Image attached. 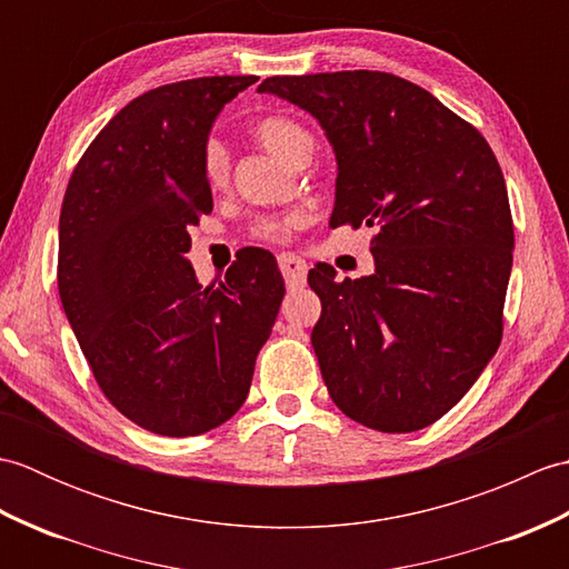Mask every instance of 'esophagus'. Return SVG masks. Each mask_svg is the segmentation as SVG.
<instances>
[{"label":"esophagus","mask_w":569,"mask_h":569,"mask_svg":"<svg viewBox=\"0 0 569 569\" xmlns=\"http://www.w3.org/2000/svg\"><path fill=\"white\" fill-rule=\"evenodd\" d=\"M278 269H281L288 288H303L306 286L308 263H306V259H300L298 253H281V257H278Z\"/></svg>","instance_id":"obj_1"}]
</instances>
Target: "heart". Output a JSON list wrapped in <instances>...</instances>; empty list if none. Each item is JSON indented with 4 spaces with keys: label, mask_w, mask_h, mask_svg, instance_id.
I'll return each instance as SVG.
<instances>
[{
    "label": "heart",
    "mask_w": 569,
    "mask_h": 569,
    "mask_svg": "<svg viewBox=\"0 0 569 569\" xmlns=\"http://www.w3.org/2000/svg\"><path fill=\"white\" fill-rule=\"evenodd\" d=\"M251 134L257 139L266 151L276 153L278 159L298 163L300 159H310L312 141L310 131L296 122L291 117L283 114H266L261 119H257L251 127ZM202 173L204 180H208L210 188H222L227 186L229 180V153L222 147V141L210 139L204 143L202 151ZM300 217H286V220H261L257 224V234L263 239H286L288 232L298 224Z\"/></svg>",
    "instance_id": "heart-1"
}]
</instances>
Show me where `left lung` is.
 <instances>
[{
    "instance_id": "1",
    "label": "left lung",
    "mask_w": 569,
    "mask_h": 569,
    "mask_svg": "<svg viewBox=\"0 0 569 569\" xmlns=\"http://www.w3.org/2000/svg\"><path fill=\"white\" fill-rule=\"evenodd\" d=\"M325 129L337 159L330 227H373L377 271L308 283L312 347L335 406L361 426L413 432L442 418L503 332L513 263L509 192L487 139L391 72L273 76L259 84Z\"/></svg>"
}]
</instances>
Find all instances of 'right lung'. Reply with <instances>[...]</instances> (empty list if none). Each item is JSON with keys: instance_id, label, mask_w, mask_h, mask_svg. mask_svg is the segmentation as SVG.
Here are the masks:
<instances>
[{"instance_id": "1", "label": "right lung", "mask_w": 569, "mask_h": 569, "mask_svg": "<svg viewBox=\"0 0 569 569\" xmlns=\"http://www.w3.org/2000/svg\"><path fill=\"white\" fill-rule=\"evenodd\" d=\"M257 76L149 90L82 153L58 227V293L110 403L139 428L192 438L247 401L253 365L283 300L263 249L200 286L190 227L212 212L202 151L222 107Z\"/></svg>"}]
</instances>
